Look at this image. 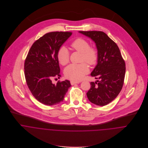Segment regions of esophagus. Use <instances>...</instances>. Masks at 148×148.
<instances>
[{
  "mask_svg": "<svg viewBox=\"0 0 148 148\" xmlns=\"http://www.w3.org/2000/svg\"><path fill=\"white\" fill-rule=\"evenodd\" d=\"M80 83L79 82H75V81H71V84L72 85H73L75 84H79Z\"/></svg>",
  "mask_w": 148,
  "mask_h": 148,
  "instance_id": "34e87169",
  "label": "esophagus"
}]
</instances>
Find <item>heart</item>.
I'll return each instance as SVG.
<instances>
[{
    "mask_svg": "<svg viewBox=\"0 0 148 148\" xmlns=\"http://www.w3.org/2000/svg\"><path fill=\"white\" fill-rule=\"evenodd\" d=\"M75 50L82 53V61H85L89 64H93L97 59V52L89 46L88 42L82 38L75 40L71 44ZM57 59L59 63L65 65L69 60V53L68 49L61 47L57 52ZM89 72L88 65L85 63L81 64H71L64 69V75L69 79L74 81H79L83 79L85 75Z\"/></svg>",
    "mask_w": 148,
    "mask_h": 148,
    "instance_id": "obj_1",
    "label": "heart"
}]
</instances>
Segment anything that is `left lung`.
<instances>
[{
    "label": "left lung",
    "instance_id": "left-lung-1",
    "mask_svg": "<svg viewBox=\"0 0 148 148\" xmlns=\"http://www.w3.org/2000/svg\"><path fill=\"white\" fill-rule=\"evenodd\" d=\"M79 32L93 40L97 50V65L90 76L100 81L90 83L87 97L95 105L106 106L116 99L123 88L126 69L125 62L117 45L104 32Z\"/></svg>",
    "mask_w": 148,
    "mask_h": 148
}]
</instances>
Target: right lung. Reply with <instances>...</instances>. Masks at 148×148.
Returning <instances> with one entry per match:
<instances>
[{"label":"right lung","instance_id":"1","mask_svg":"<svg viewBox=\"0 0 148 148\" xmlns=\"http://www.w3.org/2000/svg\"><path fill=\"white\" fill-rule=\"evenodd\" d=\"M71 35L69 32L47 33L32 44L28 53L24 63L27 84L35 98L43 104H60L71 86L67 80L56 84L52 83V79L60 77L57 52Z\"/></svg>","mask_w":148,"mask_h":148}]
</instances>
